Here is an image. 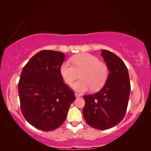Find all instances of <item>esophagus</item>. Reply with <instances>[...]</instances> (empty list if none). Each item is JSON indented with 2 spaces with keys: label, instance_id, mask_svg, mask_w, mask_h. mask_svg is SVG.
<instances>
[{
  "label": "esophagus",
  "instance_id": "1",
  "mask_svg": "<svg viewBox=\"0 0 151 151\" xmlns=\"http://www.w3.org/2000/svg\"><path fill=\"white\" fill-rule=\"evenodd\" d=\"M75 95L76 97V98H79V97L81 96V94H78V93H75Z\"/></svg>",
  "mask_w": 151,
  "mask_h": 151
}]
</instances>
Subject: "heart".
Segmentation results:
<instances>
[{
	"label": "heart",
	"instance_id": "b5f03b06",
	"mask_svg": "<svg viewBox=\"0 0 151 151\" xmlns=\"http://www.w3.org/2000/svg\"><path fill=\"white\" fill-rule=\"evenodd\" d=\"M73 65L65 62L60 71L65 83L70 85L81 74V80L72 84L74 90L84 93L90 89L96 91L103 87L109 76V68L99 58L88 53H83L73 57Z\"/></svg>",
	"mask_w": 151,
	"mask_h": 151
}]
</instances>
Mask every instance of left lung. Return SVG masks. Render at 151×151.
<instances>
[{"mask_svg": "<svg viewBox=\"0 0 151 151\" xmlns=\"http://www.w3.org/2000/svg\"><path fill=\"white\" fill-rule=\"evenodd\" d=\"M101 55L108 66V78L98 93L84 95L85 105L83 114L91 127L106 130L116 126L123 119L131 83L127 66L118 56L106 50H102Z\"/></svg>", "mask_w": 151, "mask_h": 151, "instance_id": "1", "label": "left lung"}]
</instances>
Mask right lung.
I'll return each mask as SVG.
<instances>
[{
	"label": "right lung",
	"instance_id": "right-lung-1",
	"mask_svg": "<svg viewBox=\"0 0 151 151\" xmlns=\"http://www.w3.org/2000/svg\"><path fill=\"white\" fill-rule=\"evenodd\" d=\"M65 57L58 51H40L30 58L20 75L18 89L21 112L29 123L41 131L59 127L75 100L60 74Z\"/></svg>",
	"mask_w": 151,
	"mask_h": 151
}]
</instances>
